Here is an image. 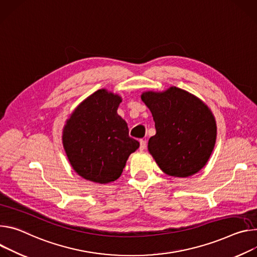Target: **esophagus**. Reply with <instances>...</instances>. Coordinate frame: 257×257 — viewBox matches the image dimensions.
<instances>
[{
	"label": "esophagus",
	"instance_id": "esophagus-1",
	"mask_svg": "<svg viewBox=\"0 0 257 257\" xmlns=\"http://www.w3.org/2000/svg\"><path fill=\"white\" fill-rule=\"evenodd\" d=\"M146 146H147L146 141L145 140H141L140 141V150H144L146 148Z\"/></svg>",
	"mask_w": 257,
	"mask_h": 257
}]
</instances>
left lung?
I'll use <instances>...</instances> for the list:
<instances>
[{
    "instance_id": "obj_1",
    "label": "left lung",
    "mask_w": 257,
    "mask_h": 257,
    "mask_svg": "<svg viewBox=\"0 0 257 257\" xmlns=\"http://www.w3.org/2000/svg\"><path fill=\"white\" fill-rule=\"evenodd\" d=\"M142 100L150 109L156 134L148 150L163 173L187 178L208 161L216 140V123L210 109L194 95L169 88L146 92Z\"/></svg>"
}]
</instances>
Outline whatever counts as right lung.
<instances>
[{"mask_svg":"<svg viewBox=\"0 0 257 257\" xmlns=\"http://www.w3.org/2000/svg\"><path fill=\"white\" fill-rule=\"evenodd\" d=\"M118 95L98 90L81 102L63 130V146L75 172L85 180L107 184L117 180L140 143L128 136L118 114Z\"/></svg>","mask_w":257,"mask_h":257,"instance_id":"right-lung-1","label":"right lung"}]
</instances>
